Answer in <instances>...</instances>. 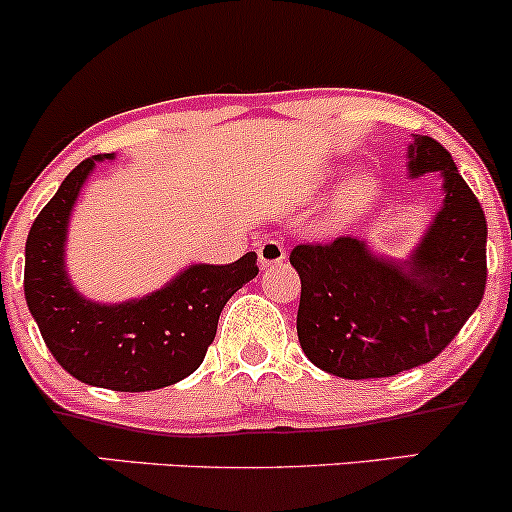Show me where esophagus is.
<instances>
[{
  "label": "esophagus",
  "instance_id": "34e87169",
  "mask_svg": "<svg viewBox=\"0 0 512 512\" xmlns=\"http://www.w3.org/2000/svg\"><path fill=\"white\" fill-rule=\"evenodd\" d=\"M285 261V246L280 241L268 239L258 246V263L261 268H271V266H280Z\"/></svg>",
  "mask_w": 512,
  "mask_h": 512
}]
</instances>
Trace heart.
I'll return each instance as SVG.
<instances>
[{"mask_svg": "<svg viewBox=\"0 0 512 512\" xmlns=\"http://www.w3.org/2000/svg\"><path fill=\"white\" fill-rule=\"evenodd\" d=\"M377 191V183L370 179V176H353L346 186L341 188V198H338V205L341 210H355L360 205H365L367 200L372 198Z\"/></svg>", "mask_w": 512, "mask_h": 512, "instance_id": "obj_1", "label": "heart"}]
</instances>
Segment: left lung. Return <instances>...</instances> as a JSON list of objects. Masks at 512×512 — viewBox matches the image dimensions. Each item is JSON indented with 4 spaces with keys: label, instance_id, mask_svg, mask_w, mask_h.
I'll list each match as a JSON object with an SVG mask.
<instances>
[{
    "label": "left lung",
    "instance_id": "obj_1",
    "mask_svg": "<svg viewBox=\"0 0 512 512\" xmlns=\"http://www.w3.org/2000/svg\"><path fill=\"white\" fill-rule=\"evenodd\" d=\"M406 174L440 176L442 203L406 256L377 254L343 234L326 246L300 244V346L343 380L392 377L430 363L479 307L486 287V217L455 159L428 135L406 147Z\"/></svg>",
    "mask_w": 512,
    "mask_h": 512
}]
</instances>
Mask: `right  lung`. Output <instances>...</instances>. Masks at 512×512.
Listing matches in <instances>:
<instances>
[{
    "instance_id": "1",
    "label": "right lung",
    "mask_w": 512,
    "mask_h": 512,
    "mask_svg": "<svg viewBox=\"0 0 512 512\" xmlns=\"http://www.w3.org/2000/svg\"><path fill=\"white\" fill-rule=\"evenodd\" d=\"M113 159H84L40 210L26 239L24 292L45 346L72 377L116 392H149L198 370L222 307L258 275V256L249 251L227 266L191 263L157 290L123 302L86 297L67 271V234L96 164Z\"/></svg>"
}]
</instances>
